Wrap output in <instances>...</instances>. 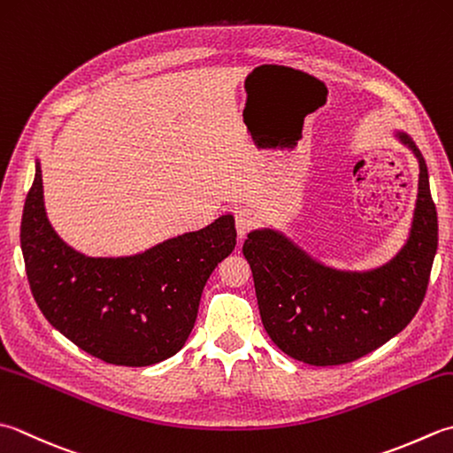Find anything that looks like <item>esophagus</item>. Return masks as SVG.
<instances>
[{
  "mask_svg": "<svg viewBox=\"0 0 453 453\" xmlns=\"http://www.w3.org/2000/svg\"><path fill=\"white\" fill-rule=\"evenodd\" d=\"M257 224V216L253 214V210L250 208H242L235 211V227H237V235L239 237H245L247 234L251 232Z\"/></svg>",
  "mask_w": 453,
  "mask_h": 453,
  "instance_id": "1",
  "label": "esophagus"
}]
</instances>
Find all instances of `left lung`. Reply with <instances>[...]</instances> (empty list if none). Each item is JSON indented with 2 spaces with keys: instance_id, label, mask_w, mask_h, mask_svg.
Masks as SVG:
<instances>
[{
  "instance_id": "8db88e82",
  "label": "left lung",
  "mask_w": 453,
  "mask_h": 453,
  "mask_svg": "<svg viewBox=\"0 0 453 453\" xmlns=\"http://www.w3.org/2000/svg\"><path fill=\"white\" fill-rule=\"evenodd\" d=\"M396 137L418 158V198L409 239L383 267H324L274 229H255L245 239L263 326L292 359L327 367L367 356L401 334L426 296L438 250L436 203L420 150L406 133Z\"/></svg>"
}]
</instances>
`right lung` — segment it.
Wrapping results in <instances>:
<instances>
[{
	"instance_id": "obj_1",
	"label": "right lung",
	"mask_w": 453,
	"mask_h": 453,
	"mask_svg": "<svg viewBox=\"0 0 453 453\" xmlns=\"http://www.w3.org/2000/svg\"><path fill=\"white\" fill-rule=\"evenodd\" d=\"M235 237L227 214L145 253L86 257L50 227L39 163L21 219L27 279L42 316L80 349L126 367L153 365L182 349L203 285Z\"/></svg>"
}]
</instances>
